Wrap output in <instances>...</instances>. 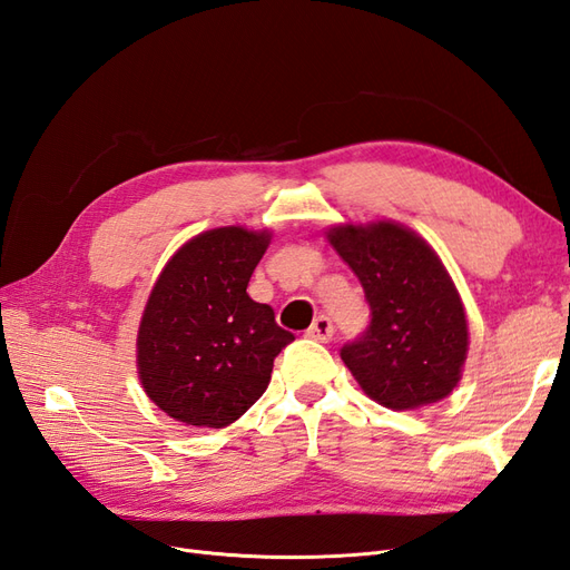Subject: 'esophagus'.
<instances>
[{"label": "esophagus", "instance_id": "1", "mask_svg": "<svg viewBox=\"0 0 570 570\" xmlns=\"http://www.w3.org/2000/svg\"><path fill=\"white\" fill-rule=\"evenodd\" d=\"M333 335H335V325H333V321L327 318V316H318V318H314L312 327H308V331H306V337L318 340V342L333 340Z\"/></svg>", "mask_w": 570, "mask_h": 570}]
</instances>
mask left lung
<instances>
[{"label": "left lung", "mask_w": 570, "mask_h": 570, "mask_svg": "<svg viewBox=\"0 0 570 570\" xmlns=\"http://www.w3.org/2000/svg\"><path fill=\"white\" fill-rule=\"evenodd\" d=\"M327 239L371 308L366 331L340 350L361 390L392 411L444 400L461 377L469 325L440 256L392 220L337 226Z\"/></svg>", "instance_id": "obj_1"}]
</instances>
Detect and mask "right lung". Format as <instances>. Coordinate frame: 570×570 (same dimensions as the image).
Segmentation results:
<instances>
[{"label":"right lung","mask_w":570,"mask_h":570,"mask_svg":"<svg viewBox=\"0 0 570 570\" xmlns=\"http://www.w3.org/2000/svg\"><path fill=\"white\" fill-rule=\"evenodd\" d=\"M271 233L206 230L161 271L137 331V371L149 400L195 428H226L264 394L273 358L295 335L247 295Z\"/></svg>","instance_id":"add662e5"}]
</instances>
